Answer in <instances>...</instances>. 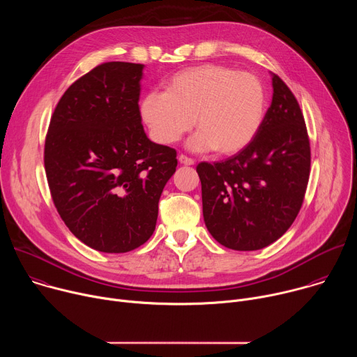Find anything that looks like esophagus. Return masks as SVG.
<instances>
[{
  "mask_svg": "<svg viewBox=\"0 0 357 357\" xmlns=\"http://www.w3.org/2000/svg\"><path fill=\"white\" fill-rule=\"evenodd\" d=\"M179 162L183 164V165H193V164H195V161H193L192 158H189V157H186V155H183V154L179 155Z\"/></svg>",
  "mask_w": 357,
  "mask_h": 357,
  "instance_id": "34e87169",
  "label": "esophagus"
}]
</instances>
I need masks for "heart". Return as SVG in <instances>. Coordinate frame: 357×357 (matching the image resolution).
I'll return each instance as SVG.
<instances>
[{
    "instance_id": "obj_1",
    "label": "heart",
    "mask_w": 357,
    "mask_h": 357,
    "mask_svg": "<svg viewBox=\"0 0 357 357\" xmlns=\"http://www.w3.org/2000/svg\"><path fill=\"white\" fill-rule=\"evenodd\" d=\"M266 105V89L256 75L208 63L175 73L165 91L145 93L139 113L162 145L179 141L195 120L199 132L189 141L192 149L234 155L256 138Z\"/></svg>"
}]
</instances>
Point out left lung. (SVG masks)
<instances>
[{
  "label": "left lung",
  "mask_w": 357,
  "mask_h": 357,
  "mask_svg": "<svg viewBox=\"0 0 357 357\" xmlns=\"http://www.w3.org/2000/svg\"><path fill=\"white\" fill-rule=\"evenodd\" d=\"M273 89L256 138L225 161L196 167L205 225L231 250H260L278 240L298 216L307 192L311 146L303 114L277 75Z\"/></svg>",
  "instance_id": "8db88e82"
}]
</instances>
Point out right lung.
<instances>
[{
  "mask_svg": "<svg viewBox=\"0 0 357 357\" xmlns=\"http://www.w3.org/2000/svg\"><path fill=\"white\" fill-rule=\"evenodd\" d=\"M144 65L106 62L77 79L50 119L43 162L69 230L103 252H127L155 230L176 151L148 139L138 107Z\"/></svg>",
  "mask_w": 357,
  "mask_h": 357,
  "instance_id": "1",
  "label": "right lung"
}]
</instances>
